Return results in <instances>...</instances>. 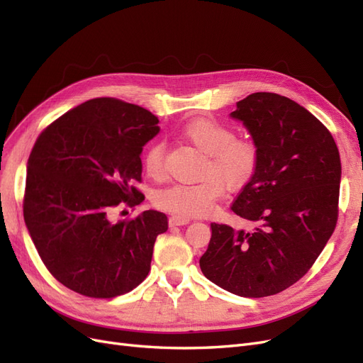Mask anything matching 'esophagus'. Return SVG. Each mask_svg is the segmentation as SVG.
I'll use <instances>...</instances> for the list:
<instances>
[{
  "label": "esophagus",
  "instance_id": "esophagus-1",
  "mask_svg": "<svg viewBox=\"0 0 363 363\" xmlns=\"http://www.w3.org/2000/svg\"><path fill=\"white\" fill-rule=\"evenodd\" d=\"M191 223V218H186V216H171L169 218V225L175 227V225H186Z\"/></svg>",
  "mask_w": 363,
  "mask_h": 363
}]
</instances>
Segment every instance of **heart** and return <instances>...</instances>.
Listing matches in <instances>:
<instances>
[{
	"label": "heart",
	"instance_id": "1",
	"mask_svg": "<svg viewBox=\"0 0 363 363\" xmlns=\"http://www.w3.org/2000/svg\"><path fill=\"white\" fill-rule=\"evenodd\" d=\"M180 135L206 156L195 183H175L156 194V204L179 216H204L211 213L216 200L228 189L245 186L257 167V150L248 140L235 139L233 130L208 118H196L186 124ZM164 147L152 144L142 164L148 177L159 180L164 174Z\"/></svg>",
	"mask_w": 363,
	"mask_h": 363
}]
</instances>
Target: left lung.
Segmentation results:
<instances>
[{
  "mask_svg": "<svg viewBox=\"0 0 363 363\" xmlns=\"http://www.w3.org/2000/svg\"><path fill=\"white\" fill-rule=\"evenodd\" d=\"M230 118L257 150V167L232 211L252 224H211L200 259L204 276L239 296H268L298 281L330 239L337 221L340 157L320 119L286 96L251 94Z\"/></svg>",
  "mask_w": 363,
  "mask_h": 363,
  "instance_id": "1",
  "label": "left lung"
}]
</instances>
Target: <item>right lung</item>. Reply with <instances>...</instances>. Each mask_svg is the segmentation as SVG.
Returning a JSON list of instances; mask_svg holds the SVG:
<instances>
[{"label":"right lung","mask_w":363,"mask_h":363,"mask_svg":"<svg viewBox=\"0 0 363 363\" xmlns=\"http://www.w3.org/2000/svg\"><path fill=\"white\" fill-rule=\"evenodd\" d=\"M147 108L95 98L42 131L27 162L24 219L42 262L62 284L112 298L145 280L168 218L145 211L112 221V208L144 200L142 148L160 127Z\"/></svg>","instance_id":"right-lung-1"}]
</instances>
